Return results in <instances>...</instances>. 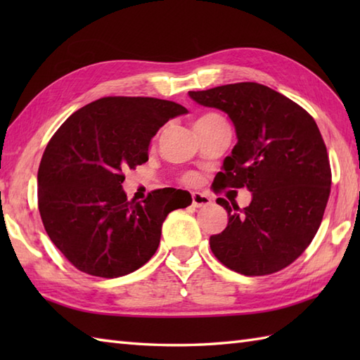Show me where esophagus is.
Returning a JSON list of instances; mask_svg holds the SVG:
<instances>
[{"instance_id": "esophagus-1", "label": "esophagus", "mask_w": 360, "mask_h": 360, "mask_svg": "<svg viewBox=\"0 0 360 360\" xmlns=\"http://www.w3.org/2000/svg\"><path fill=\"white\" fill-rule=\"evenodd\" d=\"M192 204H193V207H205V205L212 204V198L205 193L193 192L192 193Z\"/></svg>"}]
</instances>
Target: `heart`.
Instances as JSON below:
<instances>
[{"label": "heart", "instance_id": "obj_1", "mask_svg": "<svg viewBox=\"0 0 360 360\" xmlns=\"http://www.w3.org/2000/svg\"><path fill=\"white\" fill-rule=\"evenodd\" d=\"M215 122H224V120H223V117L218 116V114H213V112L202 114V116H200V117H198V119L195 120L193 128L207 125V124H215Z\"/></svg>", "mask_w": 360, "mask_h": 360}]
</instances>
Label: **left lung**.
Segmentation results:
<instances>
[{
  "instance_id": "left-lung-1",
  "label": "left lung",
  "mask_w": 360,
  "mask_h": 360,
  "mask_svg": "<svg viewBox=\"0 0 360 360\" xmlns=\"http://www.w3.org/2000/svg\"><path fill=\"white\" fill-rule=\"evenodd\" d=\"M188 96L224 111L235 127L238 142L213 184L252 192L244 209L217 200L229 223L210 236L213 255L243 275L281 271L309 246L330 198V159L316 120L290 98L255 82L188 91Z\"/></svg>"
}]
</instances>
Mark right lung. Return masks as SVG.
Returning a JSON list of instances; mask_svg holds the SVG:
<instances>
[{"label": "right lung", "mask_w": 360, "mask_h": 360, "mask_svg": "<svg viewBox=\"0 0 360 360\" xmlns=\"http://www.w3.org/2000/svg\"><path fill=\"white\" fill-rule=\"evenodd\" d=\"M186 112L162 98L103 97L52 136L38 168V210L51 241L79 271L116 278L139 269L158 250L168 213L192 202L176 188L128 201L122 188L125 168L148 160L158 129Z\"/></svg>", "instance_id": "1"}]
</instances>
